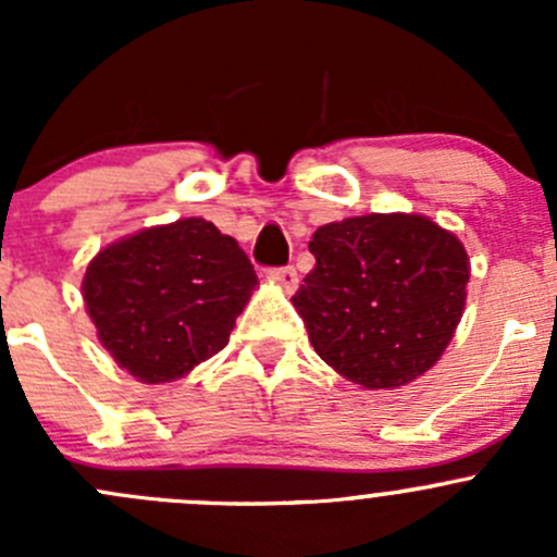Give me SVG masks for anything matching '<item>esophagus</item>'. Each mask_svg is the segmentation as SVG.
Returning a JSON list of instances; mask_svg holds the SVG:
<instances>
[{"label":"esophagus","instance_id":"obj_1","mask_svg":"<svg viewBox=\"0 0 557 557\" xmlns=\"http://www.w3.org/2000/svg\"><path fill=\"white\" fill-rule=\"evenodd\" d=\"M267 277L272 280V283H277L280 288H285L290 294V290H296V285H299V274H296L294 267H274L269 269Z\"/></svg>","mask_w":557,"mask_h":557}]
</instances>
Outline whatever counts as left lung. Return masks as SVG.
<instances>
[{
	"instance_id": "8db88e82",
	"label": "left lung",
	"mask_w": 557,
	"mask_h": 557,
	"mask_svg": "<svg viewBox=\"0 0 557 557\" xmlns=\"http://www.w3.org/2000/svg\"><path fill=\"white\" fill-rule=\"evenodd\" d=\"M294 307L320 358L369 391L429 372L460 323L469 256L423 215H363L312 234Z\"/></svg>"
}]
</instances>
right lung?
Here are the masks:
<instances>
[{"label":"right lung","instance_id":"obj_1","mask_svg":"<svg viewBox=\"0 0 557 557\" xmlns=\"http://www.w3.org/2000/svg\"><path fill=\"white\" fill-rule=\"evenodd\" d=\"M256 285L237 239L185 218L104 247L88 263L83 299L117 367L156 385L221 352Z\"/></svg>","mask_w":557,"mask_h":557}]
</instances>
